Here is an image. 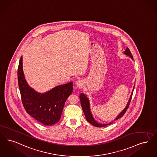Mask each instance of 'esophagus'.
Listing matches in <instances>:
<instances>
[{
    "label": "esophagus",
    "instance_id": "34e87169",
    "mask_svg": "<svg viewBox=\"0 0 157 157\" xmlns=\"http://www.w3.org/2000/svg\"><path fill=\"white\" fill-rule=\"evenodd\" d=\"M76 86L78 88H82L83 85V81L82 80H79V81L76 82Z\"/></svg>",
    "mask_w": 157,
    "mask_h": 157
}]
</instances>
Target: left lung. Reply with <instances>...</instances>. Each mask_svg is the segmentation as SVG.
Segmentation results:
<instances>
[{
  "label": "left lung",
  "instance_id": "obj_1",
  "mask_svg": "<svg viewBox=\"0 0 157 157\" xmlns=\"http://www.w3.org/2000/svg\"><path fill=\"white\" fill-rule=\"evenodd\" d=\"M124 54H126L127 56H128L130 57H131L132 59H133V57L132 56V54L131 53V51L129 50L128 48H127L126 50H125V52H124ZM134 90V89H133ZM132 90V91H133ZM132 93L133 92H132V94L130 96V99L128 101V102L127 105V106L125 107V109L120 113L119 115L117 116V117L116 118V119L114 120H118L120 118H121L122 116H123V115L125 114L127 110L128 109L129 105H130V103L131 101L132 100ZM79 98H80V101H81V104L82 108V110H83V112L85 114V116L86 117V119L87 120L88 122L89 123H90L91 124H92L93 125H94L95 127H105L107 125H109L110 124L112 123V122L111 123H109V124H99L98 123V122H96L94 119L93 118V116L92 115V113L90 112V107H89V100H88V98H86V96L83 94H81L79 96Z\"/></svg>",
  "mask_w": 157,
  "mask_h": 157
}]
</instances>
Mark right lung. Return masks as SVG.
<instances>
[{
	"mask_svg": "<svg viewBox=\"0 0 157 157\" xmlns=\"http://www.w3.org/2000/svg\"><path fill=\"white\" fill-rule=\"evenodd\" d=\"M17 77L21 99L26 112L44 125H54L58 122L66 100L72 93V82L58 86L44 94H38L25 81L22 56L19 61Z\"/></svg>",
	"mask_w": 157,
	"mask_h": 157,
	"instance_id": "1",
	"label": "right lung"
}]
</instances>
